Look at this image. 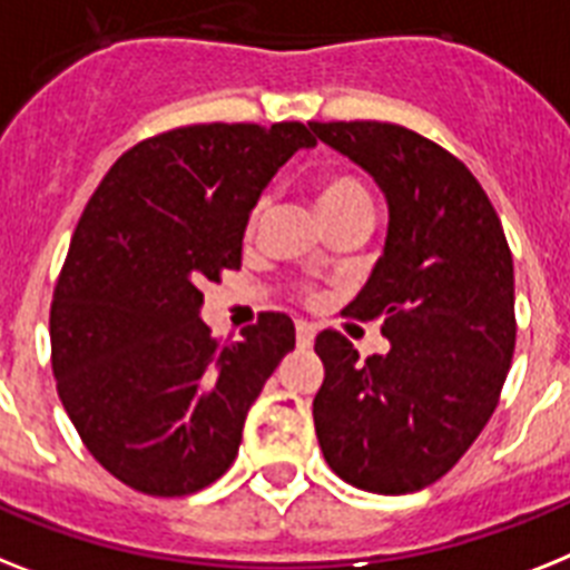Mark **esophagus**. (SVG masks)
Returning a JSON list of instances; mask_svg holds the SVG:
<instances>
[{"label": "esophagus", "mask_w": 570, "mask_h": 570, "mask_svg": "<svg viewBox=\"0 0 570 570\" xmlns=\"http://www.w3.org/2000/svg\"><path fill=\"white\" fill-rule=\"evenodd\" d=\"M314 335H317V332H314L312 323H303V320L296 323V346H299V350H308L314 343Z\"/></svg>", "instance_id": "34e87169"}]
</instances>
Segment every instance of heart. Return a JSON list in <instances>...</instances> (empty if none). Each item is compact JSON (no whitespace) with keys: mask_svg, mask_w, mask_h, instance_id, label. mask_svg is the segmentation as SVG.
Masks as SVG:
<instances>
[{"mask_svg":"<svg viewBox=\"0 0 570 570\" xmlns=\"http://www.w3.org/2000/svg\"><path fill=\"white\" fill-rule=\"evenodd\" d=\"M317 200L326 218H332V215H337V212L355 209V206H373L370 204V191L364 189V183L355 180V177H346V174L326 177V180L320 183ZM262 215H265V200H258V204L253 206L250 218H247V235L256 233Z\"/></svg>","mask_w":570,"mask_h":570,"instance_id":"1","label":"heart"}]
</instances>
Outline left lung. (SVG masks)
<instances>
[{
  "label": "left lung",
  "instance_id": "obj_1",
  "mask_svg": "<svg viewBox=\"0 0 570 570\" xmlns=\"http://www.w3.org/2000/svg\"><path fill=\"white\" fill-rule=\"evenodd\" d=\"M387 197L384 256L343 314L384 320V355L320 332L314 428L332 472L404 495L440 481L495 411L515 350L512 253L495 206L454 154L387 121H308Z\"/></svg>",
  "mask_w": 570,
  "mask_h": 570
}]
</instances>
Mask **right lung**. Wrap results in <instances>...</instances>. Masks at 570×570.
Instances as JSON below:
<instances>
[{
  "label": "right lung",
  "instance_id": "1",
  "mask_svg": "<svg viewBox=\"0 0 570 570\" xmlns=\"http://www.w3.org/2000/svg\"><path fill=\"white\" fill-rule=\"evenodd\" d=\"M314 145L299 121L177 127L125 150L89 197L51 299V370L89 454L136 492L180 498L218 481L294 350L279 312L215 341L200 285L242 267L258 195Z\"/></svg>",
  "mask_w": 570,
  "mask_h": 570
}]
</instances>
